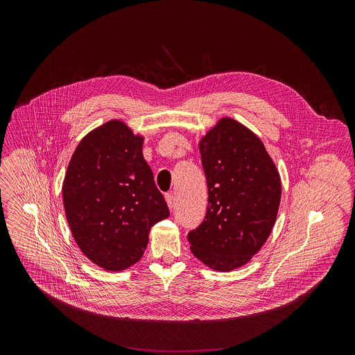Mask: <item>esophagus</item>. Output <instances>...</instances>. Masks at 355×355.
Wrapping results in <instances>:
<instances>
[{"mask_svg": "<svg viewBox=\"0 0 355 355\" xmlns=\"http://www.w3.org/2000/svg\"><path fill=\"white\" fill-rule=\"evenodd\" d=\"M166 202H167L168 208L173 211V209H174V205H175V198H174V195H173V193H166Z\"/></svg>", "mask_w": 355, "mask_h": 355, "instance_id": "34e87169", "label": "esophagus"}]
</instances>
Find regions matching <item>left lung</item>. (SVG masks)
Listing matches in <instances>:
<instances>
[{"label": "left lung", "instance_id": "8db88e82", "mask_svg": "<svg viewBox=\"0 0 355 355\" xmlns=\"http://www.w3.org/2000/svg\"><path fill=\"white\" fill-rule=\"evenodd\" d=\"M199 151L208 184L207 216L188 233L192 254L220 272L245 266L275 225L281 177L259 136L225 116L202 136Z\"/></svg>", "mask_w": 355, "mask_h": 355}]
</instances>
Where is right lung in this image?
<instances>
[{"mask_svg":"<svg viewBox=\"0 0 355 355\" xmlns=\"http://www.w3.org/2000/svg\"><path fill=\"white\" fill-rule=\"evenodd\" d=\"M143 141L123 121L111 119L80 140L64 175L71 234L83 254L107 271L136 264L151 226L170 215L143 159Z\"/></svg>","mask_w":355,"mask_h":355,"instance_id":"right-lung-1","label":"right lung"}]
</instances>
